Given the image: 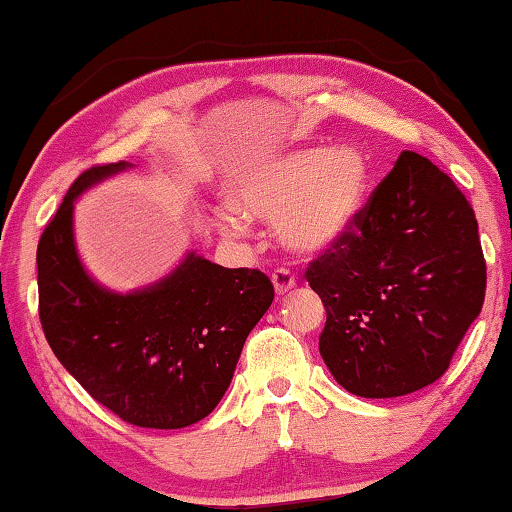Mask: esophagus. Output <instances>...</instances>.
I'll return each mask as SVG.
<instances>
[{"instance_id":"obj_1","label":"esophagus","mask_w":512,"mask_h":512,"mask_svg":"<svg viewBox=\"0 0 512 512\" xmlns=\"http://www.w3.org/2000/svg\"><path fill=\"white\" fill-rule=\"evenodd\" d=\"M271 280H273L275 294H278V296H285L296 287V275L287 271V269H275L273 275H271Z\"/></svg>"}]
</instances>
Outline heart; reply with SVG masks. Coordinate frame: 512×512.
Instances as JSON below:
<instances>
[{
	"mask_svg": "<svg viewBox=\"0 0 512 512\" xmlns=\"http://www.w3.org/2000/svg\"><path fill=\"white\" fill-rule=\"evenodd\" d=\"M367 189L369 166L358 150L312 145L241 170L227 184L225 200L234 214L275 223L294 253L319 255L351 232ZM230 230L239 225L230 223Z\"/></svg>",
	"mask_w": 512,
	"mask_h": 512,
	"instance_id": "heart-1",
	"label": "heart"
}]
</instances>
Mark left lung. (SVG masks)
<instances>
[{"label": "left lung", "mask_w": 512, "mask_h": 512, "mask_svg": "<svg viewBox=\"0 0 512 512\" xmlns=\"http://www.w3.org/2000/svg\"><path fill=\"white\" fill-rule=\"evenodd\" d=\"M326 307L323 362L364 399L435 383L481 314L485 259L465 193L405 150L342 243L307 266Z\"/></svg>", "instance_id": "obj_1"}]
</instances>
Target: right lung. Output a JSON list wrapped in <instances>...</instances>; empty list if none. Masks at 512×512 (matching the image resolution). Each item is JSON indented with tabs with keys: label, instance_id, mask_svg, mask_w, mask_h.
Masks as SVG:
<instances>
[{
	"label": "right lung",
	"instance_id": "obj_1",
	"mask_svg": "<svg viewBox=\"0 0 512 512\" xmlns=\"http://www.w3.org/2000/svg\"><path fill=\"white\" fill-rule=\"evenodd\" d=\"M129 164L81 173L38 241V314L47 344L97 403L127 424L184 428L205 419L250 330L273 303L269 275L225 269L196 253L134 294H113L84 271L72 209L88 186Z\"/></svg>",
	"mask_w": 512,
	"mask_h": 512
}]
</instances>
